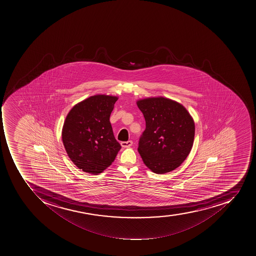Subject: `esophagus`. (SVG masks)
I'll return each instance as SVG.
<instances>
[{"label": "esophagus", "mask_w": 256, "mask_h": 256, "mask_svg": "<svg viewBox=\"0 0 256 256\" xmlns=\"http://www.w3.org/2000/svg\"><path fill=\"white\" fill-rule=\"evenodd\" d=\"M132 146V140H128V142H121V146L124 148H129Z\"/></svg>", "instance_id": "1"}]
</instances>
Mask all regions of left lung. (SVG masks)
Listing matches in <instances>:
<instances>
[{
	"mask_svg": "<svg viewBox=\"0 0 256 256\" xmlns=\"http://www.w3.org/2000/svg\"><path fill=\"white\" fill-rule=\"evenodd\" d=\"M146 120L138 152L154 173L172 172L184 162L192 148L194 120L182 104L164 97L136 101Z\"/></svg>",
	"mask_w": 256,
	"mask_h": 256,
	"instance_id": "1",
	"label": "left lung"
}]
</instances>
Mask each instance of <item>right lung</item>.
I'll list each match as a JSON object with an SVG mask.
<instances>
[{
	"label": "right lung",
	"instance_id": "right-lung-1",
	"mask_svg": "<svg viewBox=\"0 0 256 256\" xmlns=\"http://www.w3.org/2000/svg\"><path fill=\"white\" fill-rule=\"evenodd\" d=\"M116 96L96 94L70 110L62 128V140L72 162L92 174H98L114 162L121 146L114 138L110 116Z\"/></svg>",
	"mask_w": 256,
	"mask_h": 256
}]
</instances>
